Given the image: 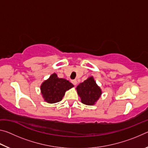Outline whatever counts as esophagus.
Listing matches in <instances>:
<instances>
[{"label": "esophagus", "mask_w": 148, "mask_h": 148, "mask_svg": "<svg viewBox=\"0 0 148 148\" xmlns=\"http://www.w3.org/2000/svg\"><path fill=\"white\" fill-rule=\"evenodd\" d=\"M72 83L74 85V86H76V85H77V80H76V79H74V80H72Z\"/></svg>", "instance_id": "esophagus-1"}]
</instances>
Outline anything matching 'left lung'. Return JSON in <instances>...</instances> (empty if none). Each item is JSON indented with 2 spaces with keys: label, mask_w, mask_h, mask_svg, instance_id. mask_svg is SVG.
Segmentation results:
<instances>
[{
  "label": "left lung",
  "mask_w": 148,
  "mask_h": 148,
  "mask_svg": "<svg viewBox=\"0 0 148 148\" xmlns=\"http://www.w3.org/2000/svg\"><path fill=\"white\" fill-rule=\"evenodd\" d=\"M76 89L81 99V102L89 106L96 104L102 93L101 87L97 84L93 76H90L84 82L80 83Z\"/></svg>",
  "instance_id": "obj_1"
}]
</instances>
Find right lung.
<instances>
[{
    "mask_svg": "<svg viewBox=\"0 0 148 148\" xmlns=\"http://www.w3.org/2000/svg\"><path fill=\"white\" fill-rule=\"evenodd\" d=\"M74 85L66 79L59 78L56 73L52 74L40 86V91L44 101L49 104L60 102L65 92L72 88Z\"/></svg>",
    "mask_w": 148,
    "mask_h": 148,
    "instance_id": "add662e5",
    "label": "right lung"
}]
</instances>
